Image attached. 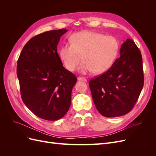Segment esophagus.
I'll return each mask as SVG.
<instances>
[{
  "label": "esophagus",
  "mask_w": 156,
  "mask_h": 156,
  "mask_svg": "<svg viewBox=\"0 0 156 156\" xmlns=\"http://www.w3.org/2000/svg\"><path fill=\"white\" fill-rule=\"evenodd\" d=\"M78 81H84V82H87V79L85 77H79L77 78Z\"/></svg>",
  "instance_id": "esophagus-1"
}]
</instances>
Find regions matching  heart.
<instances>
[{"label": "heart", "instance_id": "heart-1", "mask_svg": "<svg viewBox=\"0 0 156 156\" xmlns=\"http://www.w3.org/2000/svg\"><path fill=\"white\" fill-rule=\"evenodd\" d=\"M100 44L102 48L101 51H95ZM118 53L119 43L115 37H106L90 31H83L72 36V45L61 51L60 56L64 66L69 71L75 69L81 60V56H83L84 62L79 66L80 72L85 73L91 69L90 65L97 69V73H101L112 66Z\"/></svg>", "mask_w": 156, "mask_h": 156}]
</instances>
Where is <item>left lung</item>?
<instances>
[{"label": "left lung", "mask_w": 156, "mask_h": 156, "mask_svg": "<svg viewBox=\"0 0 156 156\" xmlns=\"http://www.w3.org/2000/svg\"><path fill=\"white\" fill-rule=\"evenodd\" d=\"M120 56L107 72L89 82L97 110L105 117L128 113L137 101L144 85L143 58L135 42L127 39Z\"/></svg>", "instance_id": "left-lung-1"}]
</instances>
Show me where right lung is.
Returning <instances> with one entry per match:
<instances>
[{
    "label": "right lung",
    "instance_id": "1",
    "mask_svg": "<svg viewBox=\"0 0 156 156\" xmlns=\"http://www.w3.org/2000/svg\"><path fill=\"white\" fill-rule=\"evenodd\" d=\"M62 29L41 33L27 42L17 60V75L23 103L40 119L54 121L71 105L75 75L65 69L57 53Z\"/></svg>",
    "mask_w": 156,
    "mask_h": 156
}]
</instances>
